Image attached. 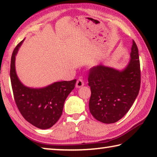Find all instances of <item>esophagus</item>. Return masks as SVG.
<instances>
[{"label":"esophagus","mask_w":157,"mask_h":157,"mask_svg":"<svg viewBox=\"0 0 157 157\" xmlns=\"http://www.w3.org/2000/svg\"><path fill=\"white\" fill-rule=\"evenodd\" d=\"M84 82L83 81V79L81 78H79L76 82V87L77 88H80V87H82V86H84Z\"/></svg>","instance_id":"1"}]
</instances>
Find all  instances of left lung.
<instances>
[{
  "label": "left lung",
  "mask_w": 157,
  "mask_h": 157,
  "mask_svg": "<svg viewBox=\"0 0 157 157\" xmlns=\"http://www.w3.org/2000/svg\"><path fill=\"white\" fill-rule=\"evenodd\" d=\"M130 61L123 70L104 65L91 68L89 86L91 87L89 110L103 123H114L128 112L139 94L140 69L139 50L133 41Z\"/></svg>",
  "instance_id": "obj_1"
}]
</instances>
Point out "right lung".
Instances as JSON below:
<instances>
[{
  "instance_id": "right-lung-1",
  "label": "right lung",
  "mask_w": 157,
  "mask_h": 157,
  "mask_svg": "<svg viewBox=\"0 0 157 157\" xmlns=\"http://www.w3.org/2000/svg\"><path fill=\"white\" fill-rule=\"evenodd\" d=\"M23 40L16 46L11 58L10 79L14 100L21 115L28 123L37 128L48 129L62 116L63 104L69 94L75 88L76 79L54 82L39 89L30 88L23 85L15 69V57Z\"/></svg>"
}]
</instances>
